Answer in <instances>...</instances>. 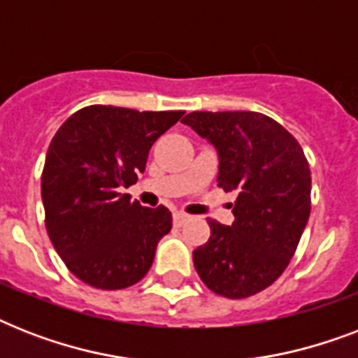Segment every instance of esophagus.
Returning <instances> with one entry per match:
<instances>
[{
    "label": "esophagus",
    "mask_w": 358,
    "mask_h": 358,
    "mask_svg": "<svg viewBox=\"0 0 358 358\" xmlns=\"http://www.w3.org/2000/svg\"><path fill=\"white\" fill-rule=\"evenodd\" d=\"M187 219H189V215L184 212H174L173 213V223L174 227H182L184 223H187Z\"/></svg>",
    "instance_id": "34e87169"
}]
</instances>
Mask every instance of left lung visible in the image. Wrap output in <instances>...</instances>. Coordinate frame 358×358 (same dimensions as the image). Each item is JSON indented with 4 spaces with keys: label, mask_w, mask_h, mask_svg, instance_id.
Wrapping results in <instances>:
<instances>
[{
    "label": "left lung",
    "mask_w": 358,
    "mask_h": 358,
    "mask_svg": "<svg viewBox=\"0 0 358 358\" xmlns=\"http://www.w3.org/2000/svg\"><path fill=\"white\" fill-rule=\"evenodd\" d=\"M182 122L215 146L217 184L236 191L234 223L208 221L210 239L193 250L213 294L243 299L288 267L310 215V169L297 139L255 111H195Z\"/></svg>",
    "instance_id": "8db88e82"
}]
</instances>
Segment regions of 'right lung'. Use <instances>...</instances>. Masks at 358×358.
Instances as JSON below:
<instances>
[{
    "instance_id": "1",
    "label": "right lung",
    "mask_w": 358,
    "mask_h": 358,
    "mask_svg": "<svg viewBox=\"0 0 358 358\" xmlns=\"http://www.w3.org/2000/svg\"><path fill=\"white\" fill-rule=\"evenodd\" d=\"M182 115L89 106L53 135L42 171L48 236L70 273L92 288L139 282L171 232L167 208L141 206L122 189L145 173L152 145Z\"/></svg>"
}]
</instances>
